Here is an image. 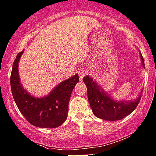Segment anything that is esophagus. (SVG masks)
<instances>
[{
	"label": "esophagus",
	"instance_id": "34e87169",
	"mask_svg": "<svg viewBox=\"0 0 156 156\" xmlns=\"http://www.w3.org/2000/svg\"><path fill=\"white\" fill-rule=\"evenodd\" d=\"M85 75V72H84L83 69H80L79 70V77H80V80L82 81L83 79V76Z\"/></svg>",
	"mask_w": 156,
	"mask_h": 156
}]
</instances>
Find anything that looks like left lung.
I'll use <instances>...</instances> for the list:
<instances>
[{
    "label": "left lung",
    "instance_id": "left-lung-1",
    "mask_svg": "<svg viewBox=\"0 0 156 156\" xmlns=\"http://www.w3.org/2000/svg\"><path fill=\"white\" fill-rule=\"evenodd\" d=\"M140 60L145 68L144 60L141 53ZM83 82L87 88V96L93 113L96 117L106 121H116L125 118L133 112L140 101L142 91L135 100L114 99L106 93L100 85L90 75L84 76Z\"/></svg>",
    "mask_w": 156,
    "mask_h": 156
}]
</instances>
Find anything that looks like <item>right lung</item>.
<instances>
[{
    "instance_id": "add662e5",
    "label": "right lung",
    "mask_w": 156,
    "mask_h": 156,
    "mask_svg": "<svg viewBox=\"0 0 156 156\" xmlns=\"http://www.w3.org/2000/svg\"><path fill=\"white\" fill-rule=\"evenodd\" d=\"M23 51L17 55L10 76L11 92L16 105L31 125L40 128L60 126L67 118L69 98L73 90L79 82V76L76 73L62 81L47 96H34L23 88L20 83L18 65Z\"/></svg>"
}]
</instances>
